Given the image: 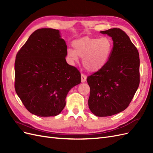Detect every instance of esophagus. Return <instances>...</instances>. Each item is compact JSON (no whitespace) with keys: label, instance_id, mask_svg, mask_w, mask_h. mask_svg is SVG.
Instances as JSON below:
<instances>
[{"label":"esophagus","instance_id":"esophagus-1","mask_svg":"<svg viewBox=\"0 0 153 153\" xmlns=\"http://www.w3.org/2000/svg\"><path fill=\"white\" fill-rule=\"evenodd\" d=\"M86 81V76L83 73L81 74V82H84Z\"/></svg>","mask_w":153,"mask_h":153}]
</instances>
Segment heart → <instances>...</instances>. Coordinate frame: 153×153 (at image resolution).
<instances>
[{
  "label": "heart",
  "instance_id": "1",
  "mask_svg": "<svg viewBox=\"0 0 153 153\" xmlns=\"http://www.w3.org/2000/svg\"><path fill=\"white\" fill-rule=\"evenodd\" d=\"M74 50L69 49L67 56L74 62L79 58H83V65L89 72H96L101 69L110 57L112 50V43L107 37H83L74 41Z\"/></svg>",
  "mask_w": 153,
  "mask_h": 153
}]
</instances>
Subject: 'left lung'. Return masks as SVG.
<instances>
[{"label": "left lung", "mask_w": 153, "mask_h": 153, "mask_svg": "<svg viewBox=\"0 0 153 153\" xmlns=\"http://www.w3.org/2000/svg\"><path fill=\"white\" fill-rule=\"evenodd\" d=\"M101 33L112 38L113 47L106 64L87 77L88 106L95 115L108 117L124 111L132 101L140 84V58L124 30L113 28Z\"/></svg>", "instance_id": "obj_1"}]
</instances>
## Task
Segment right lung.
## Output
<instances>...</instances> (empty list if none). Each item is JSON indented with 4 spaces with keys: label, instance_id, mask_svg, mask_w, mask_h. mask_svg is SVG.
Instances as JSON below:
<instances>
[{
    "label": "right lung",
    "instance_id": "1",
    "mask_svg": "<svg viewBox=\"0 0 153 153\" xmlns=\"http://www.w3.org/2000/svg\"><path fill=\"white\" fill-rule=\"evenodd\" d=\"M67 46L59 30L33 32L16 56L15 88L25 108L40 117L56 116L66 104L69 90L81 82V73L65 59Z\"/></svg>",
    "mask_w": 153,
    "mask_h": 153
}]
</instances>
